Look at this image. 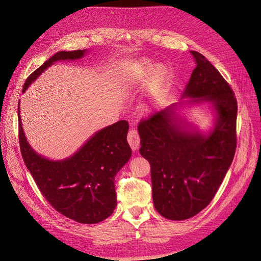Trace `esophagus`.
Here are the masks:
<instances>
[{
    "label": "esophagus",
    "mask_w": 261,
    "mask_h": 261,
    "mask_svg": "<svg viewBox=\"0 0 261 261\" xmlns=\"http://www.w3.org/2000/svg\"><path fill=\"white\" fill-rule=\"evenodd\" d=\"M127 141H128V144H129L133 151L137 150L140 145V138L138 135V132L135 129H130L128 132V135H127Z\"/></svg>",
    "instance_id": "obj_1"
}]
</instances>
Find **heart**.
Returning <instances> with one entry per match:
<instances>
[{"label": "heart", "mask_w": 261, "mask_h": 261, "mask_svg": "<svg viewBox=\"0 0 261 261\" xmlns=\"http://www.w3.org/2000/svg\"><path fill=\"white\" fill-rule=\"evenodd\" d=\"M150 80L140 110L145 114H151L159 110L167 100L171 89L172 76L169 69L159 65L155 69L150 62H143L126 77V84L130 86L143 85Z\"/></svg>", "instance_id": "obj_1"}]
</instances>
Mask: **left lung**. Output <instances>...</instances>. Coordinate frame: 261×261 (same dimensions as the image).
<instances>
[{
    "label": "left lung",
    "mask_w": 261,
    "mask_h": 261,
    "mask_svg": "<svg viewBox=\"0 0 261 261\" xmlns=\"http://www.w3.org/2000/svg\"><path fill=\"white\" fill-rule=\"evenodd\" d=\"M196 67L177 103L138 125L140 154L151 168L155 210L169 220L196 216L213 199L236 149L238 103L219 70L196 51ZM207 103L213 126L201 132L184 117L186 107ZM186 112V111H185Z\"/></svg>",
    "instance_id": "left-lung-1"
}]
</instances>
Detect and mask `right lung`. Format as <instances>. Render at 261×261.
<instances>
[{"label": "right lung", "mask_w": 261, "mask_h": 261, "mask_svg": "<svg viewBox=\"0 0 261 261\" xmlns=\"http://www.w3.org/2000/svg\"><path fill=\"white\" fill-rule=\"evenodd\" d=\"M87 53L88 50L57 52L27 78L22 93L54 63L81 60ZM19 102L21 155L46 200L63 216L78 223L94 224L109 218L117 204L115 175L132 156L127 143L128 123L118 121L97 130L72 155L52 160L36 152L28 143L22 128Z\"/></svg>", "instance_id": "right-lung-1"}]
</instances>
